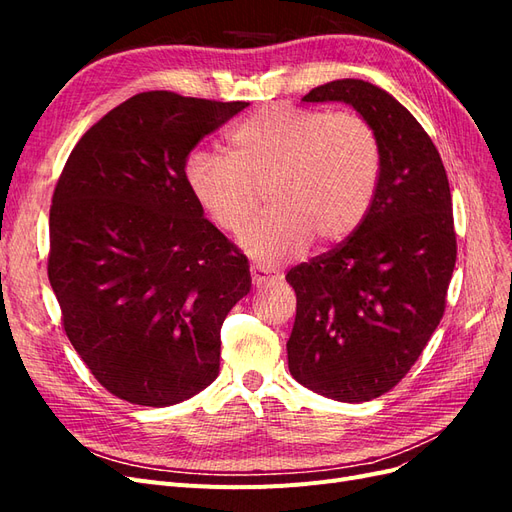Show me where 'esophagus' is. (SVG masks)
<instances>
[{
  "mask_svg": "<svg viewBox=\"0 0 512 512\" xmlns=\"http://www.w3.org/2000/svg\"><path fill=\"white\" fill-rule=\"evenodd\" d=\"M250 273H252V284H254L256 288H262L265 284H269V282L275 280V275H271L269 271L260 269V267H252Z\"/></svg>",
  "mask_w": 512,
  "mask_h": 512,
  "instance_id": "obj_1",
  "label": "esophagus"
}]
</instances>
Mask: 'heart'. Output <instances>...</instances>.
<instances>
[{
  "label": "heart",
  "mask_w": 512,
  "mask_h": 512,
  "mask_svg": "<svg viewBox=\"0 0 512 512\" xmlns=\"http://www.w3.org/2000/svg\"><path fill=\"white\" fill-rule=\"evenodd\" d=\"M226 151L228 158L190 153L185 183L226 232H239L260 190L269 192L273 209L241 235L245 252L265 265L299 258L314 237L324 245L348 239L376 194L378 138L356 113L262 106L230 130Z\"/></svg>",
  "instance_id": "1"
}]
</instances>
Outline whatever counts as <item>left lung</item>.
Instances as JSON below:
<instances>
[{
	"label": "left lung",
	"mask_w": 512,
	"mask_h": 512,
	"mask_svg": "<svg viewBox=\"0 0 512 512\" xmlns=\"http://www.w3.org/2000/svg\"><path fill=\"white\" fill-rule=\"evenodd\" d=\"M301 100L344 102L378 138L380 175L361 226L286 275L297 292L292 378L359 404L408 374L442 320L457 260L451 188L429 134L389 91L342 79Z\"/></svg>",
	"instance_id": "1"
}]
</instances>
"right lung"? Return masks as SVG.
I'll use <instances>...</instances> for the list:
<instances>
[{"label": "right lung", "mask_w": 512, "mask_h": 512, "mask_svg": "<svg viewBox=\"0 0 512 512\" xmlns=\"http://www.w3.org/2000/svg\"><path fill=\"white\" fill-rule=\"evenodd\" d=\"M245 106L136 94L83 134L55 185L49 282L66 335L130 404L173 406L220 374V329L252 288L250 265L205 218L183 166Z\"/></svg>", "instance_id": "add662e5"}]
</instances>
